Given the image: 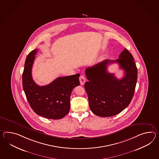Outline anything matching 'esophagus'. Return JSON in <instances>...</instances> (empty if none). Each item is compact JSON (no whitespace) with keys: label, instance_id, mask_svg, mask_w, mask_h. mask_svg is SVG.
<instances>
[{"label":"esophagus","instance_id":"1","mask_svg":"<svg viewBox=\"0 0 159 159\" xmlns=\"http://www.w3.org/2000/svg\"><path fill=\"white\" fill-rule=\"evenodd\" d=\"M79 80H80V83L81 85H84L85 82V77L84 75H81L79 78Z\"/></svg>","mask_w":159,"mask_h":159}]
</instances>
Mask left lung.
Returning <instances> with one entry per match:
<instances>
[{
    "mask_svg": "<svg viewBox=\"0 0 159 159\" xmlns=\"http://www.w3.org/2000/svg\"><path fill=\"white\" fill-rule=\"evenodd\" d=\"M119 64L124 70V78H116L109 73L107 66L111 63ZM89 81L84 88L88 95L89 107L95 115L114 116L122 111L132 101L137 80V68L132 54L125 49L116 60H105L85 70Z\"/></svg>",
    "mask_w": 159,
    "mask_h": 159,
    "instance_id": "left-lung-1",
    "label": "left lung"
}]
</instances>
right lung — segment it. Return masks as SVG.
Wrapping results in <instances>:
<instances>
[{
  "label": "right lung",
  "mask_w": 159,
  "mask_h": 159,
  "mask_svg": "<svg viewBox=\"0 0 159 159\" xmlns=\"http://www.w3.org/2000/svg\"><path fill=\"white\" fill-rule=\"evenodd\" d=\"M37 51L36 49L30 52L25 61L22 74L24 92L29 105L37 114L48 119H61L70 111V94L75 87L80 85V74L59 77L48 85H37L31 76Z\"/></svg>",
  "instance_id": "right-lung-1"
}]
</instances>
